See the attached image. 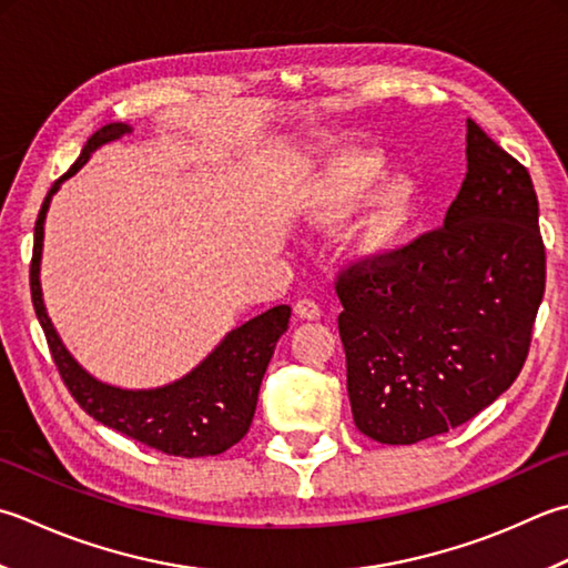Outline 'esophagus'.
<instances>
[{"mask_svg": "<svg viewBox=\"0 0 568 568\" xmlns=\"http://www.w3.org/2000/svg\"><path fill=\"white\" fill-rule=\"evenodd\" d=\"M295 315L300 320H320L322 310L317 303H313V300H297L295 303Z\"/></svg>", "mask_w": 568, "mask_h": 568, "instance_id": "1", "label": "esophagus"}]
</instances>
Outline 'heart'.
Segmentation results:
<instances>
[{
	"mask_svg": "<svg viewBox=\"0 0 568 568\" xmlns=\"http://www.w3.org/2000/svg\"><path fill=\"white\" fill-rule=\"evenodd\" d=\"M384 158L374 150H347L322 162L300 199L305 221L317 229L339 226L364 204L371 189L384 176ZM416 204L418 189L408 176L384 180L354 229V246L362 258H392L402 248Z\"/></svg>",
	"mask_w": 568,
	"mask_h": 568,
	"instance_id": "1",
	"label": "heart"
}]
</instances>
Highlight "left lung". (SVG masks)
<instances>
[{"label": "left lung", "instance_id": "left-lung-1", "mask_svg": "<svg viewBox=\"0 0 568 568\" xmlns=\"http://www.w3.org/2000/svg\"><path fill=\"white\" fill-rule=\"evenodd\" d=\"M443 229L337 277L354 424L410 446L480 414L525 366L547 255L529 172L468 120Z\"/></svg>", "mask_w": 568, "mask_h": 568}]
</instances>
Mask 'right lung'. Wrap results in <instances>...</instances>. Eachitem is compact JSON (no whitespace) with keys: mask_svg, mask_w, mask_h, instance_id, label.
Instances as JSON below:
<instances>
[{"mask_svg":"<svg viewBox=\"0 0 568 568\" xmlns=\"http://www.w3.org/2000/svg\"><path fill=\"white\" fill-rule=\"evenodd\" d=\"M132 132L125 122H108L95 130L83 144L81 158L61 180H55L43 199L37 226H33V255H31V300L37 317L47 335L51 357L59 366L63 384L88 416L98 424L113 428L122 436L144 443L166 455L182 458H206L219 455L246 436L258 404L263 374L275 352V344L291 322V307L275 305L268 313L243 322L231 329L206 357L182 379L158 388H120L95 379L73 359L65 349L59 332L43 305L41 293V251H43V221L53 194L91 160L95 150L120 140Z\"/></svg>","mask_w":568,"mask_h":568,"instance_id":"right-lung-1","label":"right lung"}]
</instances>
